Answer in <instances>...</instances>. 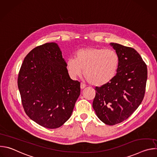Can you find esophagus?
I'll return each mask as SVG.
<instances>
[{
  "mask_svg": "<svg viewBox=\"0 0 157 157\" xmlns=\"http://www.w3.org/2000/svg\"><path fill=\"white\" fill-rule=\"evenodd\" d=\"M85 87H86V84H84V83H82V82H81V89H83Z\"/></svg>",
  "mask_w": 157,
  "mask_h": 157,
  "instance_id": "34e87169",
  "label": "esophagus"
}]
</instances>
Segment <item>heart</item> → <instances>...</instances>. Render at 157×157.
<instances>
[{
  "instance_id": "1",
  "label": "heart",
  "mask_w": 157,
  "mask_h": 157,
  "mask_svg": "<svg viewBox=\"0 0 157 157\" xmlns=\"http://www.w3.org/2000/svg\"><path fill=\"white\" fill-rule=\"evenodd\" d=\"M119 57L113 50L88 47L77 51L75 58L66 61V68L73 77L79 76L84 70L86 80L95 86H102L113 80L117 72Z\"/></svg>"
}]
</instances>
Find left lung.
<instances>
[{
  "label": "left lung",
  "instance_id": "8db88e82",
  "mask_svg": "<svg viewBox=\"0 0 157 157\" xmlns=\"http://www.w3.org/2000/svg\"><path fill=\"white\" fill-rule=\"evenodd\" d=\"M119 57L115 78L109 83L96 87L93 107L99 119L109 125L128 119L144 99L147 67L134 48L111 43Z\"/></svg>",
  "mask_w": 157,
  "mask_h": 157
}]
</instances>
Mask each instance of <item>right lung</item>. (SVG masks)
I'll return each instance as SVG.
<instances>
[{
    "mask_svg": "<svg viewBox=\"0 0 157 157\" xmlns=\"http://www.w3.org/2000/svg\"><path fill=\"white\" fill-rule=\"evenodd\" d=\"M18 87L26 114L48 128L61 126L71 117L80 95V82L72 80L55 43L33 48L19 71Z\"/></svg>",
    "mask_w": 157,
    "mask_h": 157,
    "instance_id": "right-lung-1",
    "label": "right lung"
}]
</instances>
